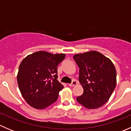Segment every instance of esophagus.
Segmentation results:
<instances>
[{
    "mask_svg": "<svg viewBox=\"0 0 131 131\" xmlns=\"http://www.w3.org/2000/svg\"><path fill=\"white\" fill-rule=\"evenodd\" d=\"M77 84V82L76 80H73L72 82L69 84V85L70 86H75V85H76Z\"/></svg>",
    "mask_w": 131,
    "mask_h": 131,
    "instance_id": "1",
    "label": "esophagus"
}]
</instances>
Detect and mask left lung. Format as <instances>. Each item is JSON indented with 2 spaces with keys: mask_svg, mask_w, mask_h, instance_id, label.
<instances>
[{
  "mask_svg": "<svg viewBox=\"0 0 131 131\" xmlns=\"http://www.w3.org/2000/svg\"><path fill=\"white\" fill-rule=\"evenodd\" d=\"M79 80L84 92L77 101L88 109H96L108 101L117 84V72L112 61L96 51L76 54Z\"/></svg>",
  "mask_w": 131,
  "mask_h": 131,
  "instance_id": "1",
  "label": "left lung"
}]
</instances>
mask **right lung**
<instances>
[{"label": "right lung", "instance_id": "right-lung-1", "mask_svg": "<svg viewBox=\"0 0 131 131\" xmlns=\"http://www.w3.org/2000/svg\"><path fill=\"white\" fill-rule=\"evenodd\" d=\"M64 54L40 51L29 54L20 63L17 82L26 102L35 109L49 106L57 100L63 85L58 80V64Z\"/></svg>", "mask_w": 131, "mask_h": 131}]
</instances>
